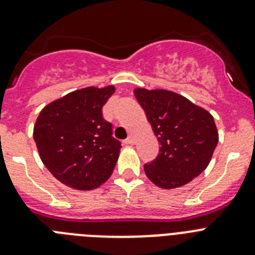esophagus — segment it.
Masks as SVG:
<instances>
[{
    "mask_svg": "<svg viewBox=\"0 0 255 255\" xmlns=\"http://www.w3.org/2000/svg\"><path fill=\"white\" fill-rule=\"evenodd\" d=\"M134 143H135V138H134V136H131V135H130L129 138L125 140V144H128V145H132Z\"/></svg>",
    "mask_w": 255,
    "mask_h": 255,
    "instance_id": "34e87169",
    "label": "esophagus"
}]
</instances>
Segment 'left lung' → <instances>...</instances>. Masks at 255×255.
<instances>
[{"mask_svg":"<svg viewBox=\"0 0 255 255\" xmlns=\"http://www.w3.org/2000/svg\"><path fill=\"white\" fill-rule=\"evenodd\" d=\"M134 94L161 144L157 158L144 164L145 175L162 189L185 185L211 162L218 143L213 116L170 91L136 88Z\"/></svg>","mask_w":255,"mask_h":255,"instance_id":"obj_1","label":"left lung"}]
</instances>
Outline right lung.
<instances>
[{"label": "right lung", "instance_id": "add662e5", "mask_svg": "<svg viewBox=\"0 0 255 255\" xmlns=\"http://www.w3.org/2000/svg\"><path fill=\"white\" fill-rule=\"evenodd\" d=\"M114 93V85L71 92L47 105L35 121L40 159L69 188L92 190L111 176L121 143L112 136L102 107Z\"/></svg>", "mask_w": 255, "mask_h": 255}]
</instances>
